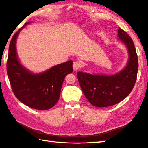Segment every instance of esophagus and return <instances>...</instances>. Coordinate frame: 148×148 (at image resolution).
I'll return each instance as SVG.
<instances>
[{"label":"esophagus","mask_w":148,"mask_h":148,"mask_svg":"<svg viewBox=\"0 0 148 148\" xmlns=\"http://www.w3.org/2000/svg\"><path fill=\"white\" fill-rule=\"evenodd\" d=\"M80 67H81V64H80L78 62H74L73 64V67L74 71L78 70Z\"/></svg>","instance_id":"1"}]
</instances>
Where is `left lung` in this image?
<instances>
[{"label": "left lung", "mask_w": 148, "mask_h": 148, "mask_svg": "<svg viewBox=\"0 0 148 148\" xmlns=\"http://www.w3.org/2000/svg\"><path fill=\"white\" fill-rule=\"evenodd\" d=\"M118 37L128 52L127 63L122 70L114 75L77 73L85 97L95 107H106L120 103L129 95L136 81L138 61L133 41L120 28L118 29Z\"/></svg>", "instance_id": "obj_1"}]
</instances>
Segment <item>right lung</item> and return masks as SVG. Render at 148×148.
Segmentation results:
<instances>
[{
  "label": "right lung",
  "instance_id": "obj_1",
  "mask_svg": "<svg viewBox=\"0 0 148 148\" xmlns=\"http://www.w3.org/2000/svg\"><path fill=\"white\" fill-rule=\"evenodd\" d=\"M30 23H26L12 38L7 74L13 92L21 102L34 109L48 110L58 102L65 77L73 70V61L56 65L37 73L23 66L17 56L16 41L20 31Z\"/></svg>",
  "mask_w": 148,
  "mask_h": 148
}]
</instances>
